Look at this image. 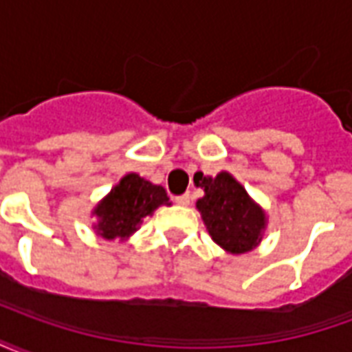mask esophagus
I'll use <instances>...</instances> for the list:
<instances>
[{"label":"esophagus","instance_id":"1","mask_svg":"<svg viewBox=\"0 0 352 352\" xmlns=\"http://www.w3.org/2000/svg\"><path fill=\"white\" fill-rule=\"evenodd\" d=\"M175 204L177 206H190V196L188 194H183V196H175Z\"/></svg>","mask_w":352,"mask_h":352}]
</instances>
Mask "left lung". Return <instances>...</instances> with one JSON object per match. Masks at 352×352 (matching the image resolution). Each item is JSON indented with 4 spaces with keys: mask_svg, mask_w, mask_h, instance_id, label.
<instances>
[{
    "mask_svg": "<svg viewBox=\"0 0 352 352\" xmlns=\"http://www.w3.org/2000/svg\"><path fill=\"white\" fill-rule=\"evenodd\" d=\"M194 183L206 192L196 201V207L214 243L232 254L252 251L262 241L265 230L262 207L226 171H221L214 179L196 173Z\"/></svg>",
    "mask_w": 352,
    "mask_h": 352,
    "instance_id": "8db88e82",
    "label": "left lung"
}]
</instances>
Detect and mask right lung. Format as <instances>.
<instances>
[{
    "instance_id": "add662e5",
    "label": "right lung",
    "mask_w": 352,
    "mask_h": 352,
    "mask_svg": "<svg viewBox=\"0 0 352 352\" xmlns=\"http://www.w3.org/2000/svg\"><path fill=\"white\" fill-rule=\"evenodd\" d=\"M160 206H169L164 186L145 181L138 173H128L94 209L98 222L94 228L105 239H128L146 214Z\"/></svg>"
}]
</instances>
